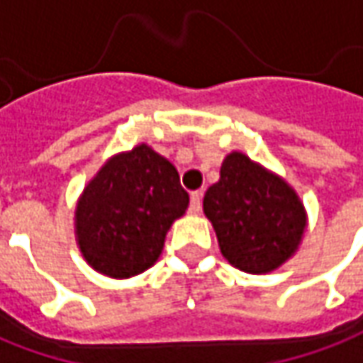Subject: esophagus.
Here are the masks:
<instances>
[{
  "label": "esophagus",
  "mask_w": 363,
  "mask_h": 363,
  "mask_svg": "<svg viewBox=\"0 0 363 363\" xmlns=\"http://www.w3.org/2000/svg\"><path fill=\"white\" fill-rule=\"evenodd\" d=\"M201 206H202V194L199 191L192 192V194H191V206H189L191 214L201 213Z\"/></svg>",
  "instance_id": "34e87169"
}]
</instances>
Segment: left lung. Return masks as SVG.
Instances as JSON below:
<instances>
[{
  "instance_id": "obj_1",
  "label": "left lung",
  "mask_w": 363,
  "mask_h": 363,
  "mask_svg": "<svg viewBox=\"0 0 363 363\" xmlns=\"http://www.w3.org/2000/svg\"><path fill=\"white\" fill-rule=\"evenodd\" d=\"M202 208L224 258L248 274L280 268L296 254L308 226L298 192L238 150L226 155Z\"/></svg>"
}]
</instances>
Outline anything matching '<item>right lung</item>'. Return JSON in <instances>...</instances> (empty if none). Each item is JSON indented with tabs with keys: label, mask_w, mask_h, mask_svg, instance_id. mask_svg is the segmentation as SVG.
<instances>
[{
	"label": "right lung",
	"mask_w": 363,
	"mask_h": 363,
	"mask_svg": "<svg viewBox=\"0 0 363 363\" xmlns=\"http://www.w3.org/2000/svg\"><path fill=\"white\" fill-rule=\"evenodd\" d=\"M189 208L179 172L147 143L119 152L87 182L75 206V238L87 264L130 278L159 260L167 233Z\"/></svg>",
	"instance_id": "1"
}]
</instances>
